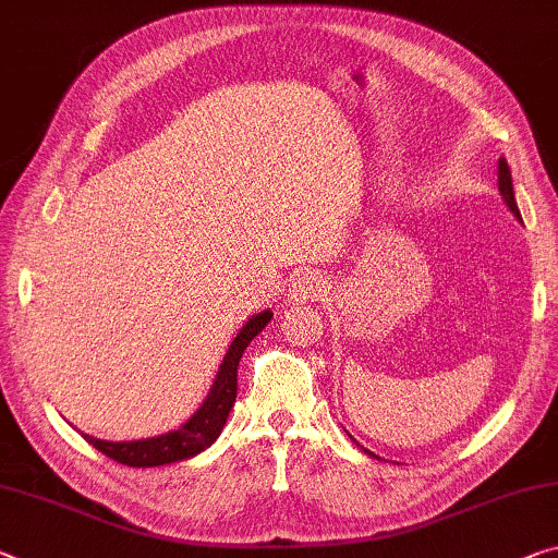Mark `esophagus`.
<instances>
[{
	"label": "esophagus",
	"instance_id": "34e87169",
	"mask_svg": "<svg viewBox=\"0 0 558 558\" xmlns=\"http://www.w3.org/2000/svg\"><path fill=\"white\" fill-rule=\"evenodd\" d=\"M325 293V280L320 272H313L307 270L303 276H298L293 280V286H290V293L288 300L293 305H303V303H315L317 298Z\"/></svg>",
	"mask_w": 558,
	"mask_h": 558
}]
</instances>
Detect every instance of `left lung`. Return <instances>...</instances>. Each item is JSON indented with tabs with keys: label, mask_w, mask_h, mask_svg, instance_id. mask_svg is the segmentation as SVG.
Listing matches in <instances>:
<instances>
[{
	"label": "left lung",
	"mask_w": 558,
	"mask_h": 558,
	"mask_svg": "<svg viewBox=\"0 0 558 558\" xmlns=\"http://www.w3.org/2000/svg\"><path fill=\"white\" fill-rule=\"evenodd\" d=\"M497 173H499V193H501L504 203H507V208L511 210V214H514V218L521 220L517 198H514V185H511V171H509V166H507V161H504V158H499V171ZM362 452L369 454V457H377L375 452H369V449H365V447H362Z\"/></svg>",
	"instance_id": "8db88e82"
}]
</instances>
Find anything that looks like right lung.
I'll list each match as a JSON object with an SVG mask.
<instances>
[{"mask_svg": "<svg viewBox=\"0 0 558 558\" xmlns=\"http://www.w3.org/2000/svg\"><path fill=\"white\" fill-rule=\"evenodd\" d=\"M270 317H272L270 311H263L258 315H253L251 320L238 330L233 342L228 344L226 357L220 362L206 400H203L198 410L193 412L179 429H171L158 437L131 439V441L96 439L92 435H84V432L82 437L88 441V445L99 449L101 454L126 466H161V464H173V462H181V459H191L201 454L203 449H208L218 439L228 414L233 410L235 392H238V362L243 357V350L251 344L255 335L270 323Z\"/></svg>", "mask_w": 558, "mask_h": 558, "instance_id": "1", "label": "right lung"}]
</instances>
